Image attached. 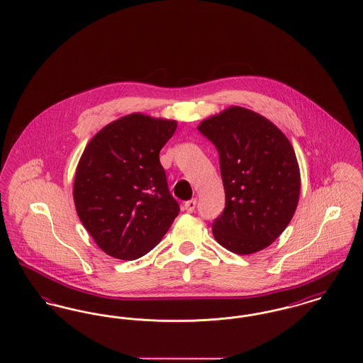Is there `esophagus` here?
Returning a JSON list of instances; mask_svg holds the SVG:
<instances>
[{
    "mask_svg": "<svg viewBox=\"0 0 363 363\" xmlns=\"http://www.w3.org/2000/svg\"><path fill=\"white\" fill-rule=\"evenodd\" d=\"M196 199H191V200H188L185 204H184V208H185V211L186 212H189V213H191L193 211H194V208H196Z\"/></svg>",
    "mask_w": 363,
    "mask_h": 363,
    "instance_id": "1",
    "label": "esophagus"
}]
</instances>
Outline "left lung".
I'll list each match as a JSON object with an SVG mask.
<instances>
[{
    "label": "left lung",
    "mask_w": 363,
    "mask_h": 363,
    "mask_svg": "<svg viewBox=\"0 0 363 363\" xmlns=\"http://www.w3.org/2000/svg\"><path fill=\"white\" fill-rule=\"evenodd\" d=\"M216 147L225 207L212 223L215 240L237 255L265 249L293 219L301 175L293 145L257 113L233 106L197 126Z\"/></svg>",
    "instance_id": "8db88e82"
}]
</instances>
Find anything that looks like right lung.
Returning <instances> with one entry per match:
<instances>
[{
  "instance_id": "add662e5",
  "label": "right lung",
  "mask_w": 363,
  "mask_h": 363,
  "mask_svg": "<svg viewBox=\"0 0 363 363\" xmlns=\"http://www.w3.org/2000/svg\"><path fill=\"white\" fill-rule=\"evenodd\" d=\"M175 129L172 120L129 114L106 125L80 157L73 186L77 215L114 259L147 255L179 212L159 160Z\"/></svg>"
}]
</instances>
